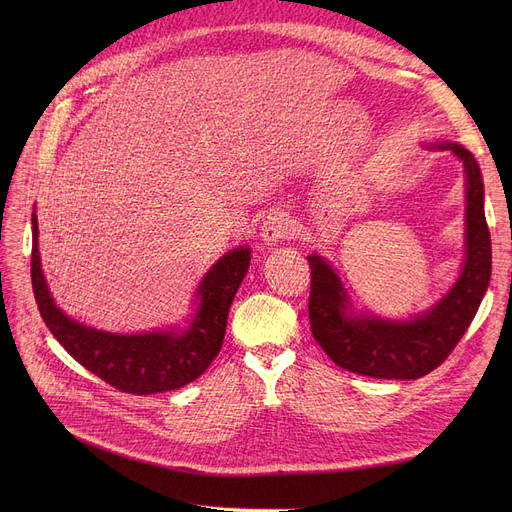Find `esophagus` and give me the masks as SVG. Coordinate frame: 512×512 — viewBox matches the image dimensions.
<instances>
[{
	"instance_id": "1",
	"label": "esophagus",
	"mask_w": 512,
	"mask_h": 512,
	"mask_svg": "<svg viewBox=\"0 0 512 512\" xmlns=\"http://www.w3.org/2000/svg\"><path fill=\"white\" fill-rule=\"evenodd\" d=\"M294 234V222L290 220V213L284 209H274L267 213L261 226V240L267 247H274L282 238H288Z\"/></svg>"
}]
</instances>
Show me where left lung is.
I'll return each mask as SVG.
<instances>
[{"label":"left lung","mask_w":512,"mask_h":512,"mask_svg":"<svg viewBox=\"0 0 512 512\" xmlns=\"http://www.w3.org/2000/svg\"><path fill=\"white\" fill-rule=\"evenodd\" d=\"M425 147L452 151L465 168V259L459 278L436 305L407 319L359 311L330 261L317 253L307 255L313 338L336 365L369 378L417 380L442 365L471 326L490 286L492 240L477 159L459 143L438 141Z\"/></svg>","instance_id":"8db88e82"}]
</instances>
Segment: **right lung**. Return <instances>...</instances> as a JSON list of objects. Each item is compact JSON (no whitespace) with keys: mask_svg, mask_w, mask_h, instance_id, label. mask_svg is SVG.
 Masks as SVG:
<instances>
[{"mask_svg":"<svg viewBox=\"0 0 512 512\" xmlns=\"http://www.w3.org/2000/svg\"><path fill=\"white\" fill-rule=\"evenodd\" d=\"M31 222V276L39 313L70 357L105 384L139 396L178 390L195 382L218 357L230 305L251 263L249 247H236L209 267L195 292V313L186 321V328L114 334L80 324L53 301L41 267L35 211Z\"/></svg>","mask_w":512,"mask_h":512,"instance_id":"add662e5","label":"right lung"}]
</instances>
